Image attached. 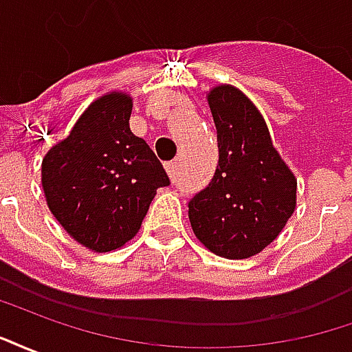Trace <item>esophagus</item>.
Wrapping results in <instances>:
<instances>
[{
  "instance_id": "esophagus-1",
  "label": "esophagus",
  "mask_w": 352,
  "mask_h": 352,
  "mask_svg": "<svg viewBox=\"0 0 352 352\" xmlns=\"http://www.w3.org/2000/svg\"><path fill=\"white\" fill-rule=\"evenodd\" d=\"M166 169H168L169 179H173V181H175L177 169H179V162H168V164H166Z\"/></svg>"
}]
</instances>
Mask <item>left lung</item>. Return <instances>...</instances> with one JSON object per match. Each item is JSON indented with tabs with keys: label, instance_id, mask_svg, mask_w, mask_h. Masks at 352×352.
<instances>
[{
	"label": "left lung",
	"instance_id": "obj_1",
	"mask_svg": "<svg viewBox=\"0 0 352 352\" xmlns=\"http://www.w3.org/2000/svg\"><path fill=\"white\" fill-rule=\"evenodd\" d=\"M217 126L219 166L188 204L192 232L206 249L230 260L264 251L296 209V177L273 146L264 116L239 88L207 94Z\"/></svg>",
	"mask_w": 352,
	"mask_h": 352
}]
</instances>
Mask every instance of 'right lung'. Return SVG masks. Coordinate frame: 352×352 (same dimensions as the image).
Instances as JSON below:
<instances>
[{"instance_id": "obj_1", "label": "right lung", "mask_w": 352, "mask_h": 352, "mask_svg": "<svg viewBox=\"0 0 352 352\" xmlns=\"http://www.w3.org/2000/svg\"><path fill=\"white\" fill-rule=\"evenodd\" d=\"M126 92L94 100L69 135L45 154L41 184L50 213L94 252L120 249L141 228L169 179L151 146L130 130Z\"/></svg>"}]
</instances>
